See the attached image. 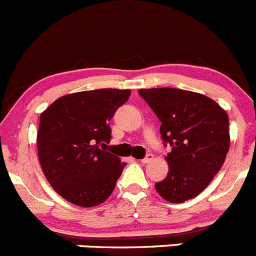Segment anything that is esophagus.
I'll use <instances>...</instances> for the list:
<instances>
[{"instance_id":"34e87169","label":"esophagus","mask_w":256,"mask_h":256,"mask_svg":"<svg viewBox=\"0 0 256 256\" xmlns=\"http://www.w3.org/2000/svg\"><path fill=\"white\" fill-rule=\"evenodd\" d=\"M153 159H154V156H153V154H148V156H146V158L142 159L140 162H142V163H143V164H148V163H150V162L153 160Z\"/></svg>"}]
</instances>
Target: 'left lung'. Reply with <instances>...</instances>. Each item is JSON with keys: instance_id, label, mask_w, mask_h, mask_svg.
Segmentation results:
<instances>
[{"instance_id": "1", "label": "left lung", "mask_w": 256, "mask_h": 256, "mask_svg": "<svg viewBox=\"0 0 256 256\" xmlns=\"http://www.w3.org/2000/svg\"><path fill=\"white\" fill-rule=\"evenodd\" d=\"M162 122L164 143L172 146L168 176L156 184L169 203H184L200 194L222 168L230 146L225 110L200 93L176 88L139 90Z\"/></svg>"}]
</instances>
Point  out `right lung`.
Returning a JSON list of instances; mask_svg holds the SVG:
<instances>
[{"label": "right lung", "mask_w": 256, "mask_h": 256, "mask_svg": "<svg viewBox=\"0 0 256 256\" xmlns=\"http://www.w3.org/2000/svg\"><path fill=\"white\" fill-rule=\"evenodd\" d=\"M129 96V90L116 88L76 92L41 113L40 164L50 186L70 203L90 208L112 194L126 163L100 146L110 142V118Z\"/></svg>", "instance_id": "add662e5"}]
</instances>
